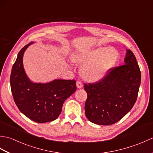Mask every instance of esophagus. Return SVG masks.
Wrapping results in <instances>:
<instances>
[{"mask_svg":"<svg viewBox=\"0 0 153 153\" xmlns=\"http://www.w3.org/2000/svg\"><path fill=\"white\" fill-rule=\"evenodd\" d=\"M76 85H77V88L80 89V88H82V87H83V84H82V82H80V81H77V83H76Z\"/></svg>","mask_w":153,"mask_h":153,"instance_id":"obj_1","label":"esophagus"}]
</instances>
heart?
<instances>
[{
    "instance_id": "obj_1",
    "label": "heart",
    "mask_w": 153,
    "mask_h": 153,
    "mask_svg": "<svg viewBox=\"0 0 153 153\" xmlns=\"http://www.w3.org/2000/svg\"><path fill=\"white\" fill-rule=\"evenodd\" d=\"M118 53L112 48H99L85 54H75L72 60L77 64H85L81 71L84 79L96 82L105 76L116 62Z\"/></svg>"
}]
</instances>
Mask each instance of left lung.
Returning a JSON list of instances; mask_svg holds the SVG:
<instances>
[{
  "mask_svg": "<svg viewBox=\"0 0 153 153\" xmlns=\"http://www.w3.org/2000/svg\"><path fill=\"white\" fill-rule=\"evenodd\" d=\"M124 64L114 67L95 83H85V116L90 122L109 126L120 121L137 100L141 71L133 52L128 49Z\"/></svg>",
  "mask_w": 153,
  "mask_h": 153,
  "instance_id": "obj_1",
  "label": "left lung"
}]
</instances>
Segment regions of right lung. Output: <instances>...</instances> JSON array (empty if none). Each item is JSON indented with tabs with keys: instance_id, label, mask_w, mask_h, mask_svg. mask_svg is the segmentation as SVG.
Returning a JSON list of instances; mask_svg holds the SVG:
<instances>
[{
	"instance_id": "1",
	"label": "right lung",
	"mask_w": 153,
	"mask_h": 153,
	"mask_svg": "<svg viewBox=\"0 0 153 153\" xmlns=\"http://www.w3.org/2000/svg\"><path fill=\"white\" fill-rule=\"evenodd\" d=\"M29 43L19 52L13 64L10 87L18 109L28 118L38 123L56 120L62 109L64 102L77 89L75 79H55L47 83H32L23 67V55Z\"/></svg>"
}]
</instances>
